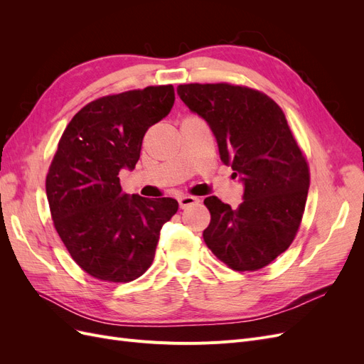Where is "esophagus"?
I'll use <instances>...</instances> for the list:
<instances>
[{
    "label": "esophagus",
    "mask_w": 364,
    "mask_h": 364,
    "mask_svg": "<svg viewBox=\"0 0 364 364\" xmlns=\"http://www.w3.org/2000/svg\"><path fill=\"white\" fill-rule=\"evenodd\" d=\"M197 202H199V199L194 196H181L179 197V206L183 209V208H188L191 205H196Z\"/></svg>",
    "instance_id": "obj_1"
}]
</instances>
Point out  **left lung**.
I'll return each mask as SVG.
<instances>
[{
  "label": "left lung",
  "mask_w": 364,
  "mask_h": 364,
  "mask_svg": "<svg viewBox=\"0 0 364 364\" xmlns=\"http://www.w3.org/2000/svg\"><path fill=\"white\" fill-rule=\"evenodd\" d=\"M178 94L215 136L220 159L243 183L237 209L206 197L203 240L230 269L258 270L289 249L301 225L310 173L281 107L270 97L228 83L179 85Z\"/></svg>",
  "instance_id": "left-lung-1"
}]
</instances>
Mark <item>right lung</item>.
Segmentation results:
<instances>
[{
	"mask_svg": "<svg viewBox=\"0 0 364 364\" xmlns=\"http://www.w3.org/2000/svg\"><path fill=\"white\" fill-rule=\"evenodd\" d=\"M173 105L171 85L98 98L73 117L59 141L46 182L51 217L73 259L97 279L139 278L178 211L171 197L126 194L118 178L135 168L146 132Z\"/></svg>",
	"mask_w": 364,
	"mask_h": 364,
	"instance_id": "obj_1",
	"label": "right lung"
}]
</instances>
